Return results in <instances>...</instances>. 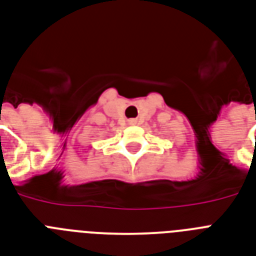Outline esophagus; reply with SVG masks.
I'll list each match as a JSON object with an SVG mask.
<instances>
[{
    "label": "esophagus",
    "mask_w": 256,
    "mask_h": 256,
    "mask_svg": "<svg viewBox=\"0 0 256 256\" xmlns=\"http://www.w3.org/2000/svg\"><path fill=\"white\" fill-rule=\"evenodd\" d=\"M128 124H136V121H135V120H130V121H128Z\"/></svg>",
    "instance_id": "1"
}]
</instances>
